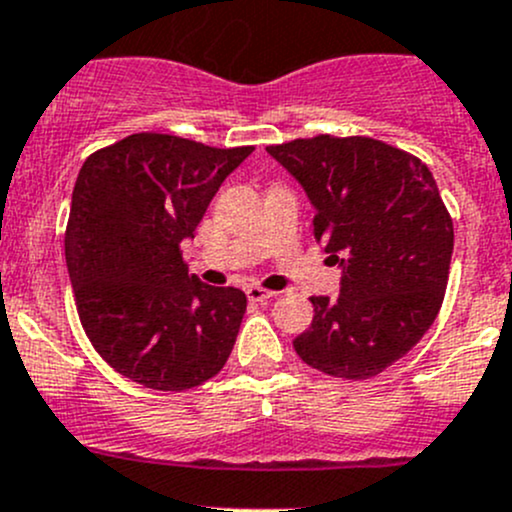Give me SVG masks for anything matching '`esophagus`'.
I'll list each match as a JSON object with an SVG mask.
<instances>
[{
	"instance_id": "34e87169",
	"label": "esophagus",
	"mask_w": 512,
	"mask_h": 512,
	"mask_svg": "<svg viewBox=\"0 0 512 512\" xmlns=\"http://www.w3.org/2000/svg\"><path fill=\"white\" fill-rule=\"evenodd\" d=\"M272 297H275V292H272V289L257 287V285L247 287V299H250V302H267V299H272Z\"/></svg>"
}]
</instances>
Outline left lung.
<instances>
[{
  "label": "left lung",
  "mask_w": 512,
  "mask_h": 512,
  "mask_svg": "<svg viewBox=\"0 0 512 512\" xmlns=\"http://www.w3.org/2000/svg\"><path fill=\"white\" fill-rule=\"evenodd\" d=\"M314 205V240L342 267L339 297H312L314 319L294 339L304 364L371 379L428 332L443 304L453 220L431 170L366 136H314L267 146Z\"/></svg>",
  "instance_id": "obj_1"
}]
</instances>
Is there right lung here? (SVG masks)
Masks as SVG:
<instances>
[{
    "mask_svg": "<svg viewBox=\"0 0 512 512\" xmlns=\"http://www.w3.org/2000/svg\"><path fill=\"white\" fill-rule=\"evenodd\" d=\"M252 151L133 133L81 165L64 237L81 327L106 364L146 389L200 386L235 347L245 292L188 275L180 245Z\"/></svg>",
    "mask_w": 512,
    "mask_h": 512,
    "instance_id": "add662e5",
    "label": "right lung"
}]
</instances>
